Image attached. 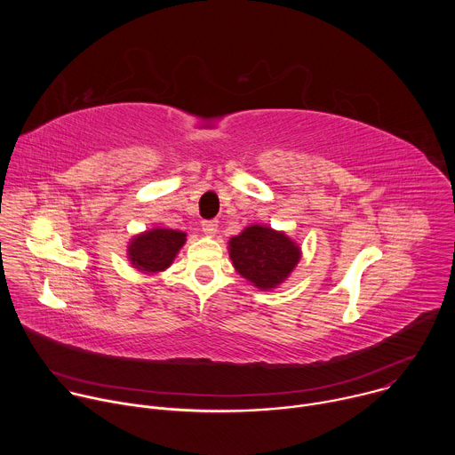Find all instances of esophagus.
<instances>
[{
  "label": "esophagus",
  "instance_id": "34e87169",
  "mask_svg": "<svg viewBox=\"0 0 455 455\" xmlns=\"http://www.w3.org/2000/svg\"><path fill=\"white\" fill-rule=\"evenodd\" d=\"M218 223H220L218 220H205L202 221V228L207 235H214L218 232Z\"/></svg>",
  "mask_w": 455,
  "mask_h": 455
}]
</instances>
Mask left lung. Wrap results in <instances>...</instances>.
Instances as JSON below:
<instances>
[{
  "label": "left lung",
  "instance_id": "1",
  "mask_svg": "<svg viewBox=\"0 0 455 455\" xmlns=\"http://www.w3.org/2000/svg\"><path fill=\"white\" fill-rule=\"evenodd\" d=\"M228 250L235 270L261 290L281 284L300 259V250L290 237L261 225L232 237Z\"/></svg>",
  "mask_w": 455,
  "mask_h": 455
}]
</instances>
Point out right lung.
Returning <instances> with one entry per match:
<instances>
[{"label": "right lung", "mask_w": 455, "mask_h": 455, "mask_svg": "<svg viewBox=\"0 0 455 455\" xmlns=\"http://www.w3.org/2000/svg\"><path fill=\"white\" fill-rule=\"evenodd\" d=\"M185 243V234L169 228H153L137 235L129 244V259L144 272L165 270Z\"/></svg>", "instance_id": "right-lung-1"}]
</instances>
